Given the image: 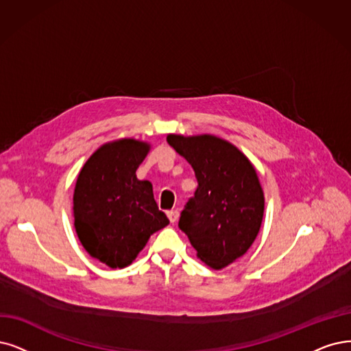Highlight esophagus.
<instances>
[{
    "instance_id": "1",
    "label": "esophagus",
    "mask_w": 351,
    "mask_h": 351,
    "mask_svg": "<svg viewBox=\"0 0 351 351\" xmlns=\"http://www.w3.org/2000/svg\"><path fill=\"white\" fill-rule=\"evenodd\" d=\"M166 214H167V218L171 219V223L178 221V218H179V211L178 210H171V211H167Z\"/></svg>"
}]
</instances>
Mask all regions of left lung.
<instances>
[{
	"label": "left lung",
	"mask_w": 351,
	"mask_h": 351,
	"mask_svg": "<svg viewBox=\"0 0 351 351\" xmlns=\"http://www.w3.org/2000/svg\"><path fill=\"white\" fill-rule=\"evenodd\" d=\"M167 143L198 180L179 228L205 265L223 269L250 249L262 226L265 195L256 169L236 146L211 134H169Z\"/></svg>",
	"instance_id": "8db88e82"
}]
</instances>
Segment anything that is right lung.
<instances>
[{"label": "right lung", "mask_w": 351, "mask_h": 351, "mask_svg": "<svg viewBox=\"0 0 351 351\" xmlns=\"http://www.w3.org/2000/svg\"><path fill=\"white\" fill-rule=\"evenodd\" d=\"M149 150V143L134 138L106 143L76 179V234L90 256L111 269L132 265L153 232L169 224L152 184L136 176Z\"/></svg>", "instance_id": "obj_1"}]
</instances>
